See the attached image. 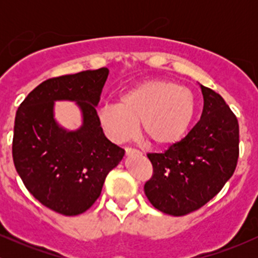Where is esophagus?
<instances>
[{
    "mask_svg": "<svg viewBox=\"0 0 258 258\" xmlns=\"http://www.w3.org/2000/svg\"><path fill=\"white\" fill-rule=\"evenodd\" d=\"M125 152H126V155H131V154L138 153L137 150L133 149V148H125Z\"/></svg>",
    "mask_w": 258,
    "mask_h": 258,
    "instance_id": "34e87169",
    "label": "esophagus"
}]
</instances>
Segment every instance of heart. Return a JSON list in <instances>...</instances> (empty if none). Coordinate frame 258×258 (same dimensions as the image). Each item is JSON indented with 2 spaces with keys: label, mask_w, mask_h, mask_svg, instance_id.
<instances>
[{
  "label": "heart",
  "mask_w": 258,
  "mask_h": 258,
  "mask_svg": "<svg viewBox=\"0 0 258 258\" xmlns=\"http://www.w3.org/2000/svg\"><path fill=\"white\" fill-rule=\"evenodd\" d=\"M193 92L168 81L142 82L121 96L119 104H105L98 121L105 135L120 143L141 132L153 147H170L184 136L195 114Z\"/></svg>",
  "instance_id": "obj_1"
}]
</instances>
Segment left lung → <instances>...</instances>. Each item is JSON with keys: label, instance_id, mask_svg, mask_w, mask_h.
<instances>
[{"label": "left lung", "instance_id": "8db88e82", "mask_svg": "<svg viewBox=\"0 0 258 258\" xmlns=\"http://www.w3.org/2000/svg\"><path fill=\"white\" fill-rule=\"evenodd\" d=\"M204 109L184 138L164 153H148L153 176L144 193L159 211L184 216L209 203L233 176L239 158V123L218 93L201 85Z\"/></svg>", "mask_w": 258, "mask_h": 258}]
</instances>
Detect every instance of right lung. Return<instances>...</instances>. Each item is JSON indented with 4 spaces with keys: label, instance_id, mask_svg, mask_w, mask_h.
Instances as JSON below:
<instances>
[{
    "label": "right lung",
    "instance_id": "right-lung-1",
    "mask_svg": "<svg viewBox=\"0 0 258 258\" xmlns=\"http://www.w3.org/2000/svg\"><path fill=\"white\" fill-rule=\"evenodd\" d=\"M109 70L100 68L43 81L19 105L12 155L18 174L35 199L57 214H84L96 203L106 174L125 155L103 133L96 105ZM75 100L84 125L75 133L52 119L54 100Z\"/></svg>",
    "mask_w": 258,
    "mask_h": 258
}]
</instances>
